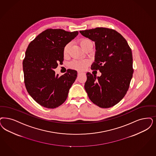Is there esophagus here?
Segmentation results:
<instances>
[{
    "label": "esophagus",
    "mask_w": 156,
    "mask_h": 156,
    "mask_svg": "<svg viewBox=\"0 0 156 156\" xmlns=\"http://www.w3.org/2000/svg\"><path fill=\"white\" fill-rule=\"evenodd\" d=\"M81 74H84L83 73H82L81 71H78V75H80Z\"/></svg>",
    "instance_id": "esophagus-1"
}]
</instances>
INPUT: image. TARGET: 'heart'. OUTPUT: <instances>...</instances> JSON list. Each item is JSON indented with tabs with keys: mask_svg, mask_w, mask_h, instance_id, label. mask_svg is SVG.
I'll use <instances>...</instances> for the list:
<instances>
[{
	"mask_svg": "<svg viewBox=\"0 0 156 156\" xmlns=\"http://www.w3.org/2000/svg\"><path fill=\"white\" fill-rule=\"evenodd\" d=\"M91 43H92L91 40H90L89 39H87V38H83L80 41V44L81 47L83 49L85 48V47L87 44ZM70 47H71L70 43H68L67 45H66L64 49H63V54L65 56L67 55V54H69ZM89 65V62L87 60H73L70 63V66L72 68L75 69L76 70L83 71V70H86V68Z\"/></svg>",
	"mask_w": 156,
	"mask_h": 156,
	"instance_id": "heart-1",
	"label": "heart"
}]
</instances>
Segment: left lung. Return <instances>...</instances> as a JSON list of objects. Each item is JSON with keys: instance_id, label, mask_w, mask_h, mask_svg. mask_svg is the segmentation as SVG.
Here are the masks:
<instances>
[{"instance_id": "left-lung-1", "label": "left lung", "mask_w": 156, "mask_h": 156, "mask_svg": "<svg viewBox=\"0 0 156 156\" xmlns=\"http://www.w3.org/2000/svg\"><path fill=\"white\" fill-rule=\"evenodd\" d=\"M80 32L94 41L95 59L91 69L101 73L100 76L87 73L85 89L91 102L99 107H112L129 89L134 72L131 49L126 39L113 29L96 27Z\"/></svg>"}]
</instances>
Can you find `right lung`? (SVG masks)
<instances>
[{
	"label": "right lung",
	"instance_id": "1",
	"mask_svg": "<svg viewBox=\"0 0 156 156\" xmlns=\"http://www.w3.org/2000/svg\"><path fill=\"white\" fill-rule=\"evenodd\" d=\"M78 34L60 29H49L29 44L23 61L24 80L27 92L40 105L55 108L66 100L77 71L70 70L56 75L54 69L63 61L66 45Z\"/></svg>",
	"mask_w": 156,
	"mask_h": 156
}]
</instances>
